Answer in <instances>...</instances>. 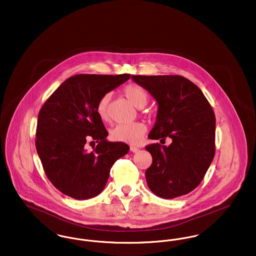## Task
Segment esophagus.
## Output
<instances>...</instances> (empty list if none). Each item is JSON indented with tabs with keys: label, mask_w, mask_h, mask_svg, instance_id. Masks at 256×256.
Here are the masks:
<instances>
[{
	"label": "esophagus",
	"mask_w": 256,
	"mask_h": 256,
	"mask_svg": "<svg viewBox=\"0 0 256 256\" xmlns=\"http://www.w3.org/2000/svg\"><path fill=\"white\" fill-rule=\"evenodd\" d=\"M130 152H137L138 150H139V148H136V146H130Z\"/></svg>",
	"instance_id": "obj_1"
}]
</instances>
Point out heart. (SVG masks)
<instances>
[{
    "mask_svg": "<svg viewBox=\"0 0 256 256\" xmlns=\"http://www.w3.org/2000/svg\"><path fill=\"white\" fill-rule=\"evenodd\" d=\"M124 95L138 108H144L148 100V95L142 86L136 84H130L124 87ZM110 94H104L98 102L96 111L98 118L106 122L108 120V102ZM146 132V126L143 122H132V124H122L116 126L110 132V137L114 141L136 144L138 143Z\"/></svg>",
    "mask_w": 256,
    "mask_h": 256,
    "instance_id": "obj_1",
    "label": "heart"
}]
</instances>
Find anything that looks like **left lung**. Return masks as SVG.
<instances>
[{"mask_svg":"<svg viewBox=\"0 0 256 256\" xmlns=\"http://www.w3.org/2000/svg\"><path fill=\"white\" fill-rule=\"evenodd\" d=\"M158 104L148 138L172 143L146 146L152 163L146 170L152 193L174 198L202 182L215 156V114L202 90L182 76H132Z\"/></svg>","mask_w":256,"mask_h":256,"instance_id":"left-lung-1","label":"left lung"}]
</instances>
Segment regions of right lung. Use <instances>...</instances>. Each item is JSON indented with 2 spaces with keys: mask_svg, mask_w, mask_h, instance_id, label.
Masks as SVG:
<instances>
[{
  "mask_svg": "<svg viewBox=\"0 0 256 256\" xmlns=\"http://www.w3.org/2000/svg\"><path fill=\"white\" fill-rule=\"evenodd\" d=\"M130 74H80L67 78L42 106L37 120L36 146L52 184L64 195L87 200L98 195L116 160L128 152L122 142H108L96 106L104 94ZM88 140L98 143L92 152Z\"/></svg>",
  "mask_w": 256,
  "mask_h": 256,
  "instance_id": "obj_1",
  "label": "right lung"
}]
</instances>
